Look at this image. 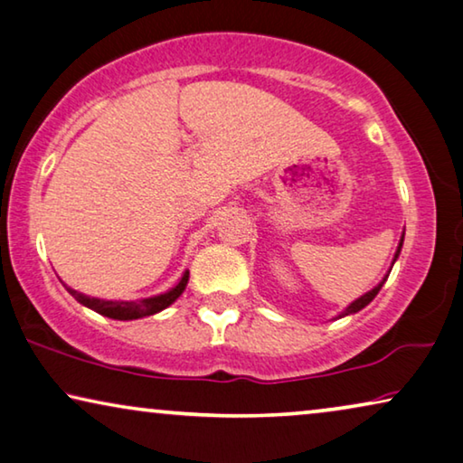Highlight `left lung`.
<instances>
[{
	"mask_svg": "<svg viewBox=\"0 0 463 463\" xmlns=\"http://www.w3.org/2000/svg\"><path fill=\"white\" fill-rule=\"evenodd\" d=\"M401 246H403V238H401V242H399V248H397V254H394V260H397V257H399V252H401ZM386 278H388V276H386ZM386 278H384V279H382V281H380V284H378L376 288H373V290H370V292H367V294H364V297H361V298H357V300H354V303H351V305H348V307H346V309L343 311V315H338V317H345V315L357 313V311H361V309H364V307H367V305H370V303H372V300H373V298H376V294L380 292V288H382V284H384V281H386Z\"/></svg>",
	"mask_w": 463,
	"mask_h": 463,
	"instance_id": "left-lung-1",
	"label": "left lung"
}]
</instances>
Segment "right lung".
<instances>
[{
	"label": "right lung",
	"mask_w": 463,
	"mask_h": 463,
	"mask_svg": "<svg viewBox=\"0 0 463 463\" xmlns=\"http://www.w3.org/2000/svg\"><path fill=\"white\" fill-rule=\"evenodd\" d=\"M187 278H190V271L184 273V278L179 279V284L175 288H171L169 292L158 294V297L152 298H139V300H102V298H93V297H85V294L72 290V288H66L72 297H75L79 303L90 307L99 315L110 319H139V317H148V315H154L158 311H163L169 307L171 303H175L179 298V294L185 290Z\"/></svg>",
	"instance_id": "right-lung-1"
}]
</instances>
